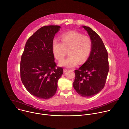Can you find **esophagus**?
Wrapping results in <instances>:
<instances>
[{"instance_id":"1","label":"esophagus","mask_w":129,"mask_h":129,"mask_svg":"<svg viewBox=\"0 0 129 129\" xmlns=\"http://www.w3.org/2000/svg\"><path fill=\"white\" fill-rule=\"evenodd\" d=\"M67 70H67V69H63V72L65 73L66 72H67Z\"/></svg>"}]
</instances>
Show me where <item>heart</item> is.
<instances>
[{"label": "heart", "instance_id": "1", "mask_svg": "<svg viewBox=\"0 0 129 129\" xmlns=\"http://www.w3.org/2000/svg\"><path fill=\"white\" fill-rule=\"evenodd\" d=\"M60 42L55 38L52 41V53L58 61L62 60L67 54V59L60 62L61 66L73 68L79 63H83L87 61L92 51V42L91 38L76 31H69L61 35Z\"/></svg>", "mask_w": 129, "mask_h": 129}]
</instances>
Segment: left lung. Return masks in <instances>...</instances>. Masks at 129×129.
Wrapping results in <instances>:
<instances>
[{
  "instance_id": "obj_1",
  "label": "left lung",
  "mask_w": 129,
  "mask_h": 129,
  "mask_svg": "<svg viewBox=\"0 0 129 129\" xmlns=\"http://www.w3.org/2000/svg\"><path fill=\"white\" fill-rule=\"evenodd\" d=\"M82 27L90 36L92 49L87 61L75 70L73 85L78 94L89 97L101 92L105 87L109 70L108 54L100 36L90 27Z\"/></svg>"
}]
</instances>
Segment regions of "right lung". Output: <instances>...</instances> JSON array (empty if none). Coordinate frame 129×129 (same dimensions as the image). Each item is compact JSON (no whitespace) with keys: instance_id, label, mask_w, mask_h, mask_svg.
Returning <instances> with one entry per match:
<instances>
[{"instance_id":"obj_1","label":"right lung","mask_w":129,"mask_h":129,"mask_svg":"<svg viewBox=\"0 0 129 129\" xmlns=\"http://www.w3.org/2000/svg\"><path fill=\"white\" fill-rule=\"evenodd\" d=\"M60 26L46 25L28 38L21 55L20 72L26 90L40 99H48L56 93L63 69L54 61L52 44Z\"/></svg>"}]
</instances>
